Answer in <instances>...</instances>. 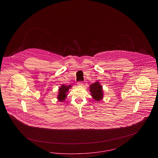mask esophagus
Segmentation results:
<instances>
[{
    "mask_svg": "<svg viewBox=\"0 0 158 158\" xmlns=\"http://www.w3.org/2000/svg\"><path fill=\"white\" fill-rule=\"evenodd\" d=\"M77 86H83V85H84V83H83V82H77Z\"/></svg>",
    "mask_w": 158,
    "mask_h": 158,
    "instance_id": "obj_1",
    "label": "esophagus"
}]
</instances>
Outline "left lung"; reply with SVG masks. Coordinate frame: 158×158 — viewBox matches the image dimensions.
Instances as JSON below:
<instances>
[{"label": "left lung", "instance_id": "obj_1", "mask_svg": "<svg viewBox=\"0 0 158 158\" xmlns=\"http://www.w3.org/2000/svg\"><path fill=\"white\" fill-rule=\"evenodd\" d=\"M90 94L96 101H99L103 98L102 86L98 82L91 84L89 86Z\"/></svg>", "mask_w": 158, "mask_h": 158}]
</instances>
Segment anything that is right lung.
<instances>
[{"mask_svg":"<svg viewBox=\"0 0 158 158\" xmlns=\"http://www.w3.org/2000/svg\"><path fill=\"white\" fill-rule=\"evenodd\" d=\"M72 87L71 85L66 86L62 85L59 89V94L57 95V99L60 102H63L67 96V93L69 89Z\"/></svg>","mask_w":158,"mask_h":158,"instance_id":"1","label":"right lung"}]
</instances>
